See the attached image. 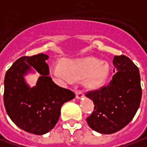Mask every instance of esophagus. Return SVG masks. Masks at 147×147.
<instances>
[{
    "label": "esophagus",
    "instance_id": "1",
    "mask_svg": "<svg viewBox=\"0 0 147 147\" xmlns=\"http://www.w3.org/2000/svg\"><path fill=\"white\" fill-rule=\"evenodd\" d=\"M76 98L77 99H82L84 96V92L80 90L76 91Z\"/></svg>",
    "mask_w": 147,
    "mask_h": 147
}]
</instances>
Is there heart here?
<instances>
[{"label":"heart","mask_w":147,"mask_h":147,"mask_svg":"<svg viewBox=\"0 0 147 147\" xmlns=\"http://www.w3.org/2000/svg\"><path fill=\"white\" fill-rule=\"evenodd\" d=\"M50 71L55 77L64 80L85 78L84 85L90 89L103 86L109 71L107 63H102V61L94 58L66 59L61 66H51Z\"/></svg>","instance_id":"b5f03b06"}]
</instances>
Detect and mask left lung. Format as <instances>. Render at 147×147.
<instances>
[{"instance_id": "8db88e82", "label": "left lung", "mask_w": 147, "mask_h": 147, "mask_svg": "<svg viewBox=\"0 0 147 147\" xmlns=\"http://www.w3.org/2000/svg\"><path fill=\"white\" fill-rule=\"evenodd\" d=\"M113 63L115 74L110 83L86 94L94 103V111L87 122L93 130L105 134L127 125L136 114L142 98L138 67L125 55L114 56Z\"/></svg>"}]
</instances>
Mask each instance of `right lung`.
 Returning <instances> with one entry per match:
<instances>
[{"instance_id": "obj_1", "label": "right lung", "mask_w": 147, "mask_h": 147, "mask_svg": "<svg viewBox=\"0 0 147 147\" xmlns=\"http://www.w3.org/2000/svg\"><path fill=\"white\" fill-rule=\"evenodd\" d=\"M48 58L45 54L19 58L7 71L4 82V104L9 117L19 128L37 135L51 130L59 121L62 105L76 96L49 76ZM33 69L40 76L31 88L24 76Z\"/></svg>"}]
</instances>
